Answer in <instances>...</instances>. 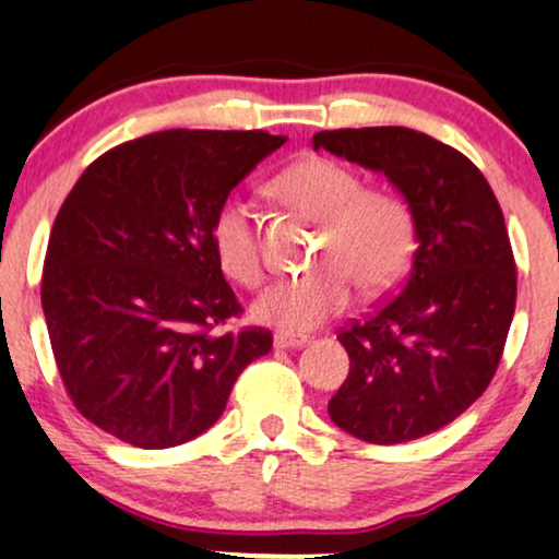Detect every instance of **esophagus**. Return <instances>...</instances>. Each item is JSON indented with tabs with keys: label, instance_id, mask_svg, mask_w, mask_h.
Listing matches in <instances>:
<instances>
[{
	"label": "esophagus",
	"instance_id": "esophagus-1",
	"mask_svg": "<svg viewBox=\"0 0 559 559\" xmlns=\"http://www.w3.org/2000/svg\"><path fill=\"white\" fill-rule=\"evenodd\" d=\"M275 348H304L309 343V335H301V332H278L275 335Z\"/></svg>",
	"mask_w": 559,
	"mask_h": 559
}]
</instances>
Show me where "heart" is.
Masks as SVG:
<instances>
[{
  "label": "heart",
  "instance_id": "1",
  "mask_svg": "<svg viewBox=\"0 0 559 559\" xmlns=\"http://www.w3.org/2000/svg\"><path fill=\"white\" fill-rule=\"evenodd\" d=\"M286 206L322 224L317 263L322 267L273 284L252 307L258 322L304 332L343 312L353 281L379 294L400 278L413 255V214L386 190L364 186L361 175L328 157H304L271 182ZM211 245L218 267L247 288L263 284L258 231L242 198H224L211 218Z\"/></svg>",
  "mask_w": 559,
  "mask_h": 559
}]
</instances>
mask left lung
<instances>
[{"mask_svg":"<svg viewBox=\"0 0 559 559\" xmlns=\"http://www.w3.org/2000/svg\"><path fill=\"white\" fill-rule=\"evenodd\" d=\"M312 144L384 175L405 195L418 245L397 294L337 335L350 373L328 413L366 443L415 441L459 418L496 377L515 309L503 211L485 175L428 133L341 129Z\"/></svg>","mask_w":559,"mask_h":559,"instance_id":"8db88e82","label":"left lung"}]
</instances>
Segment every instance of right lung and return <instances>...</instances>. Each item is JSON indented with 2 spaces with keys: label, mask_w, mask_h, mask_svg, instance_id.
Here are the masks:
<instances>
[{
  "label": "right lung",
  "mask_w": 559,
  "mask_h": 559,
  "mask_svg": "<svg viewBox=\"0 0 559 559\" xmlns=\"http://www.w3.org/2000/svg\"><path fill=\"white\" fill-rule=\"evenodd\" d=\"M286 136L159 131L105 152L56 216L40 304L74 407L139 449L180 447L227 407L271 330L216 335L242 312L211 218Z\"/></svg>",
  "instance_id": "obj_1"
}]
</instances>
